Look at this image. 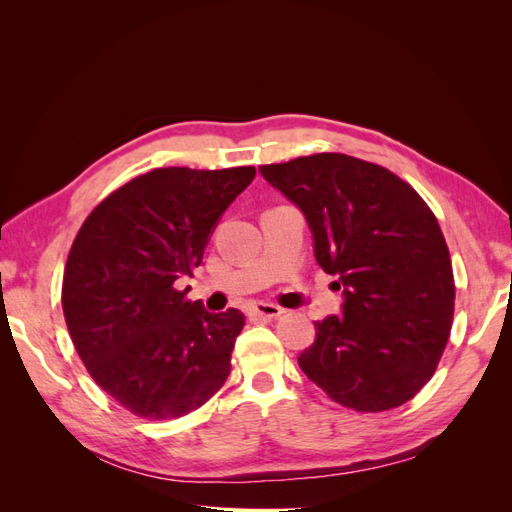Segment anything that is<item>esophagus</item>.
Returning <instances> with one entry per match:
<instances>
[{
    "mask_svg": "<svg viewBox=\"0 0 512 512\" xmlns=\"http://www.w3.org/2000/svg\"><path fill=\"white\" fill-rule=\"evenodd\" d=\"M284 312L280 305H273V303H265V301H258L252 305L250 309V316H260V318H277Z\"/></svg>",
    "mask_w": 512,
    "mask_h": 512,
    "instance_id": "esophagus-1",
    "label": "esophagus"
}]
</instances>
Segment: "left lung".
<instances>
[{
  "label": "left lung",
  "instance_id": "8db88e82",
  "mask_svg": "<svg viewBox=\"0 0 512 512\" xmlns=\"http://www.w3.org/2000/svg\"><path fill=\"white\" fill-rule=\"evenodd\" d=\"M312 230L314 256L342 288V314L314 322L303 374L337 404H406L438 367L455 282L436 215L391 170L344 153L260 166Z\"/></svg>",
  "mask_w": 512,
  "mask_h": 512
}]
</instances>
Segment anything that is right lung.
I'll return each mask as SVG.
<instances>
[{
	"label": "right lung",
	"mask_w": 512,
	"mask_h": 512,
	"mask_svg": "<svg viewBox=\"0 0 512 512\" xmlns=\"http://www.w3.org/2000/svg\"><path fill=\"white\" fill-rule=\"evenodd\" d=\"M254 177V166L156 168L104 198L76 235L61 288L68 331L91 378L130 412L179 418L226 382L245 316L207 312L179 282Z\"/></svg>",
	"instance_id": "right-lung-1"
}]
</instances>
